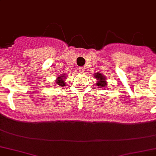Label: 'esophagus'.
I'll list each match as a JSON object with an SVG mask.
<instances>
[{
	"label": "esophagus",
	"mask_w": 156,
	"mask_h": 156,
	"mask_svg": "<svg viewBox=\"0 0 156 156\" xmlns=\"http://www.w3.org/2000/svg\"><path fill=\"white\" fill-rule=\"evenodd\" d=\"M85 67H79V68H78V70H79V71L80 72H84V71H85Z\"/></svg>",
	"instance_id": "obj_1"
}]
</instances>
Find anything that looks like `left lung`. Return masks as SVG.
Segmentation results:
<instances>
[{"mask_svg":"<svg viewBox=\"0 0 156 156\" xmlns=\"http://www.w3.org/2000/svg\"><path fill=\"white\" fill-rule=\"evenodd\" d=\"M95 78L97 79V83H96V86H98L99 88H105L106 86L108 85V82L106 81V78L104 76V74H101V73H96L94 74Z\"/></svg>","mask_w":156,"mask_h":156,"instance_id":"obj_1","label":"left lung"}]
</instances>
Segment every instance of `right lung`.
<instances>
[{"label": "right lung", "mask_w": 156, "mask_h": 156, "mask_svg": "<svg viewBox=\"0 0 156 156\" xmlns=\"http://www.w3.org/2000/svg\"><path fill=\"white\" fill-rule=\"evenodd\" d=\"M66 75L64 74H59L58 77H56V79H55V84L57 86H61L63 87L66 85Z\"/></svg>", "instance_id": "obj_1"}]
</instances>
